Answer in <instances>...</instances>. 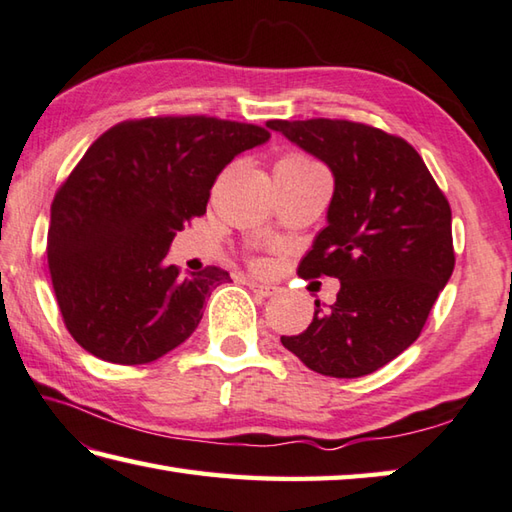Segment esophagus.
<instances>
[{"label":"esophagus","instance_id":"1","mask_svg":"<svg viewBox=\"0 0 512 512\" xmlns=\"http://www.w3.org/2000/svg\"><path fill=\"white\" fill-rule=\"evenodd\" d=\"M246 284H248L250 291H255L257 295H262V297L277 293V286H271V284H264V282H257V280H248Z\"/></svg>","mask_w":512,"mask_h":512}]
</instances>
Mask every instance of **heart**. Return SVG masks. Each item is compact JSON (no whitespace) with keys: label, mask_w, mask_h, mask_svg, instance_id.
I'll return each mask as SVG.
<instances>
[{"label":"heart","mask_w":512,"mask_h":512,"mask_svg":"<svg viewBox=\"0 0 512 512\" xmlns=\"http://www.w3.org/2000/svg\"><path fill=\"white\" fill-rule=\"evenodd\" d=\"M277 167H295V170H306V167H315L311 159H306L302 154H286L277 161Z\"/></svg>","instance_id":"obj_1"}]
</instances>
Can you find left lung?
Wrapping results in <instances>:
<instances>
[{"label": "left lung", "mask_w": 512, "mask_h": 512, "mask_svg": "<svg viewBox=\"0 0 512 512\" xmlns=\"http://www.w3.org/2000/svg\"><path fill=\"white\" fill-rule=\"evenodd\" d=\"M333 174L327 226L302 257L304 280L338 277L309 327L282 345L322 376L358 378L414 345L454 271L452 210L414 147L349 120H268Z\"/></svg>", "instance_id": "obj_1"}]
</instances>
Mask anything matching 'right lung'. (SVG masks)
<instances>
[{
  "label": "right lung",
  "instance_id": "right-lung-1",
  "mask_svg": "<svg viewBox=\"0 0 512 512\" xmlns=\"http://www.w3.org/2000/svg\"><path fill=\"white\" fill-rule=\"evenodd\" d=\"M264 127L206 116L127 120L107 129L51 206L46 257L64 324L116 365H145L199 327L206 297L230 275L167 264L176 232L206 212L219 172L264 145Z\"/></svg>",
  "mask_w": 512,
  "mask_h": 512
}]
</instances>
